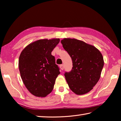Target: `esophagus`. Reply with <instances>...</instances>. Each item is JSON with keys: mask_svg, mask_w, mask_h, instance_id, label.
Returning a JSON list of instances; mask_svg holds the SVG:
<instances>
[{"mask_svg": "<svg viewBox=\"0 0 121 121\" xmlns=\"http://www.w3.org/2000/svg\"><path fill=\"white\" fill-rule=\"evenodd\" d=\"M60 68L61 70H64V66L63 65H60Z\"/></svg>", "mask_w": 121, "mask_h": 121, "instance_id": "esophagus-1", "label": "esophagus"}]
</instances>
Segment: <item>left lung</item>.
<instances>
[{"mask_svg":"<svg viewBox=\"0 0 121 121\" xmlns=\"http://www.w3.org/2000/svg\"><path fill=\"white\" fill-rule=\"evenodd\" d=\"M72 60L73 67L65 76L72 91L83 95L93 89L100 78L104 65L102 54L93 46L75 39L61 41Z\"/></svg>","mask_w":121,"mask_h":121,"instance_id":"obj_1","label":"left lung"}]
</instances>
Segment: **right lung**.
Wrapping results in <instances>:
<instances>
[{"mask_svg": "<svg viewBox=\"0 0 121 121\" xmlns=\"http://www.w3.org/2000/svg\"><path fill=\"white\" fill-rule=\"evenodd\" d=\"M59 39H41L26 46L21 53L19 68L27 89L37 97H45L53 89L60 72L51 54Z\"/></svg>", "mask_w": 121, "mask_h": 121, "instance_id": "add662e5", "label": "right lung"}]
</instances>
